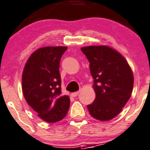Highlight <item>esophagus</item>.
Returning a JSON list of instances; mask_svg holds the SVG:
<instances>
[{
    "instance_id": "34e87169",
    "label": "esophagus",
    "mask_w": 150,
    "mask_h": 150,
    "mask_svg": "<svg viewBox=\"0 0 150 150\" xmlns=\"http://www.w3.org/2000/svg\"><path fill=\"white\" fill-rule=\"evenodd\" d=\"M79 93V92H75V93H72L71 94V96H72V97H75V96H77Z\"/></svg>"
}]
</instances>
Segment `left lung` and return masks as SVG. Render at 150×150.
Here are the masks:
<instances>
[{"mask_svg": "<svg viewBox=\"0 0 150 150\" xmlns=\"http://www.w3.org/2000/svg\"><path fill=\"white\" fill-rule=\"evenodd\" d=\"M89 61L96 98L87 106L90 115L110 121L121 111L132 93V71L120 53L107 46L81 48Z\"/></svg>", "mask_w": 150, "mask_h": 150, "instance_id": "obj_1", "label": "left lung"}]
</instances>
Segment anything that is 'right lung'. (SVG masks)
<instances>
[{
	"mask_svg": "<svg viewBox=\"0 0 150 150\" xmlns=\"http://www.w3.org/2000/svg\"><path fill=\"white\" fill-rule=\"evenodd\" d=\"M67 47H45L29 57L22 73V92L28 104L43 121L54 123L66 116L68 96H61L59 72L61 56Z\"/></svg>",
	"mask_w": 150,
	"mask_h": 150,
	"instance_id": "right-lung-1",
	"label": "right lung"
}]
</instances>
